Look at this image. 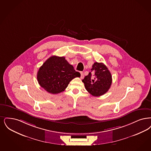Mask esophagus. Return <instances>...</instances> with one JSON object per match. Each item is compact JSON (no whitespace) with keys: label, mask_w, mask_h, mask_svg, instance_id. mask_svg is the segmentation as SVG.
Segmentation results:
<instances>
[{"label":"esophagus","mask_w":151,"mask_h":151,"mask_svg":"<svg viewBox=\"0 0 151 151\" xmlns=\"http://www.w3.org/2000/svg\"><path fill=\"white\" fill-rule=\"evenodd\" d=\"M80 74H81V76H80V78H83L84 77V73L83 72H80Z\"/></svg>","instance_id":"esophagus-1"}]
</instances>
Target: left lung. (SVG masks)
<instances>
[{
	"mask_svg": "<svg viewBox=\"0 0 151 151\" xmlns=\"http://www.w3.org/2000/svg\"><path fill=\"white\" fill-rule=\"evenodd\" d=\"M85 87L93 96L98 97L107 93L112 84V76L107 66L103 63L95 62L91 72L82 81Z\"/></svg>",
	"mask_w": 151,
	"mask_h": 151,
	"instance_id": "obj_1",
	"label": "left lung"
}]
</instances>
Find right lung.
Here are the masks:
<instances>
[{
  "label": "right lung",
  "instance_id": "right-lung-1",
  "mask_svg": "<svg viewBox=\"0 0 151 151\" xmlns=\"http://www.w3.org/2000/svg\"><path fill=\"white\" fill-rule=\"evenodd\" d=\"M80 77L73 65L64 57L53 55L49 57L39 69L37 79L39 84L52 94H58L65 90L73 78Z\"/></svg>",
  "mask_w": 151,
  "mask_h": 151
}]
</instances>
